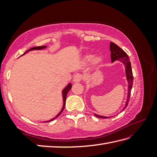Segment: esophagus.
<instances>
[{
	"mask_svg": "<svg viewBox=\"0 0 157 157\" xmlns=\"http://www.w3.org/2000/svg\"><path fill=\"white\" fill-rule=\"evenodd\" d=\"M83 78V75L81 73H76V74L73 77V81L75 82H79Z\"/></svg>",
	"mask_w": 157,
	"mask_h": 157,
	"instance_id": "esophagus-1",
	"label": "esophagus"
}]
</instances>
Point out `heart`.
Instances as JSON below:
<instances>
[{
	"instance_id": "b5f03b06",
	"label": "heart",
	"mask_w": 157,
	"mask_h": 157,
	"mask_svg": "<svg viewBox=\"0 0 157 157\" xmlns=\"http://www.w3.org/2000/svg\"><path fill=\"white\" fill-rule=\"evenodd\" d=\"M92 59V56H90H90H86V59L88 61H91ZM95 61H96V63H98V62L101 61V59H100L99 57H96V58L95 59Z\"/></svg>"
}]
</instances>
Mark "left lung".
Wrapping results in <instances>:
<instances>
[{"label":"left lung","instance_id":"left-lung-1","mask_svg":"<svg viewBox=\"0 0 157 157\" xmlns=\"http://www.w3.org/2000/svg\"><path fill=\"white\" fill-rule=\"evenodd\" d=\"M110 51L111 52V62H114L116 60H119V61H121L123 64L125 66V71H126V75H127V79H128V98H127V102L125 104V106L124 109L128 105V102L130 97V94H131V90L132 88V85H133V81H134V77H133V73H132V66H131V63H130L129 56L127 55V53L122 50L121 48L118 46L115 43L111 42L110 44ZM123 109V110H124ZM95 116L99 118H108L104 116H101L96 115Z\"/></svg>","mask_w":157,"mask_h":157}]
</instances>
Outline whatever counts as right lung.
<instances>
[{"label": "right lung", "instance_id": "add662e5", "mask_svg": "<svg viewBox=\"0 0 157 157\" xmlns=\"http://www.w3.org/2000/svg\"><path fill=\"white\" fill-rule=\"evenodd\" d=\"M46 48V46H36V47H33V48H31L30 49H29V51H32V50H40V49H42V48ZM28 51H26V52H24V54L25 53H26ZM23 54V55H24ZM71 88V84H68V86H67V87L64 89V90L63 91V109H62V110L61 111V112H60L59 114L56 115L55 117H54L53 119H52L51 120H50V121H46V122H48V121H52V120H54L55 119H56V117H58L61 114V113L63 112V109H64V108H65V101H66V98H67V93H68V92L70 90V89Z\"/></svg>", "mask_w": 157, "mask_h": 157}]
</instances>
